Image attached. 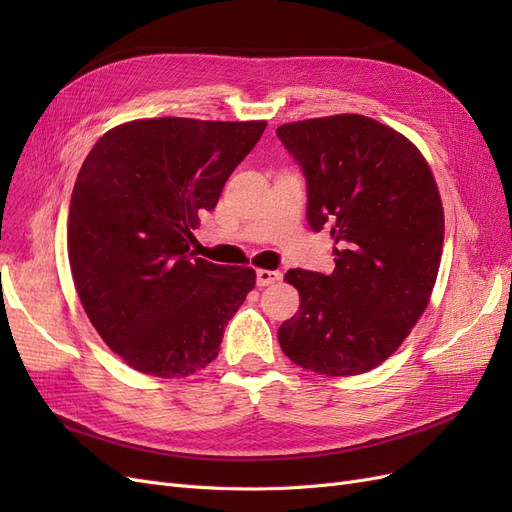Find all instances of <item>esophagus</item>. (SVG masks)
I'll return each mask as SVG.
<instances>
[{
    "label": "esophagus",
    "mask_w": 512,
    "mask_h": 512,
    "mask_svg": "<svg viewBox=\"0 0 512 512\" xmlns=\"http://www.w3.org/2000/svg\"><path fill=\"white\" fill-rule=\"evenodd\" d=\"M282 280L280 271H267V269H258L256 271V284L258 286H271L275 282Z\"/></svg>",
    "instance_id": "34e87169"
}]
</instances>
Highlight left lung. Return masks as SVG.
I'll use <instances>...</instances> for the list:
<instances>
[{
    "instance_id": "obj_1",
    "label": "left lung",
    "mask_w": 512,
    "mask_h": 512,
    "mask_svg": "<svg viewBox=\"0 0 512 512\" xmlns=\"http://www.w3.org/2000/svg\"><path fill=\"white\" fill-rule=\"evenodd\" d=\"M303 170L307 222L327 228L335 269H290L299 312L277 329L292 363L356 376L401 346L436 284L444 211L425 158L406 136L363 115L275 130Z\"/></svg>"
}]
</instances>
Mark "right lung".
Listing matches in <instances>:
<instances>
[{"label": "right lung", "mask_w": 512, "mask_h": 512, "mask_svg": "<svg viewBox=\"0 0 512 512\" xmlns=\"http://www.w3.org/2000/svg\"><path fill=\"white\" fill-rule=\"evenodd\" d=\"M265 128L138 119L85 158L68 215L74 286L106 346L136 371L190 376L218 356L256 273L194 258L192 230Z\"/></svg>", "instance_id": "obj_1"}]
</instances>
